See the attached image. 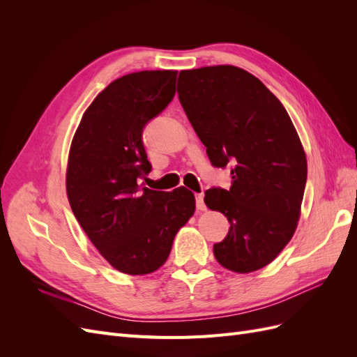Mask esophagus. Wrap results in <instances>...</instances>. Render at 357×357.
<instances>
[{"label": "esophagus", "mask_w": 357, "mask_h": 357, "mask_svg": "<svg viewBox=\"0 0 357 357\" xmlns=\"http://www.w3.org/2000/svg\"><path fill=\"white\" fill-rule=\"evenodd\" d=\"M195 199H197V208L199 210V211H204L205 210V204H204V195H197L195 197Z\"/></svg>", "instance_id": "1"}]
</instances>
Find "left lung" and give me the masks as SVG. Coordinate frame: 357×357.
Wrapping results in <instances>:
<instances>
[{
  "label": "left lung",
  "mask_w": 357,
  "mask_h": 357,
  "mask_svg": "<svg viewBox=\"0 0 357 357\" xmlns=\"http://www.w3.org/2000/svg\"><path fill=\"white\" fill-rule=\"evenodd\" d=\"M178 100L207 147L211 164L232 167L229 190L213 188L204 202L231 228L214 244L218 262L247 274L271 264L294 236L307 181V158L277 96L234 66L183 70Z\"/></svg>",
  "instance_id": "8db88e82"
}]
</instances>
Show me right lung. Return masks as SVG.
I'll return each mask as SVG.
<instances>
[{
  "label": "right lung",
  "mask_w": 357,
  "mask_h": 357,
  "mask_svg": "<svg viewBox=\"0 0 357 357\" xmlns=\"http://www.w3.org/2000/svg\"><path fill=\"white\" fill-rule=\"evenodd\" d=\"M177 71H138L116 79L83 113L67 165V197L75 219L114 269L155 273L176 234L195 213L185 186L139 189L152 165L143 128L174 98Z\"/></svg>",
  "instance_id": "obj_1"
}]
</instances>
